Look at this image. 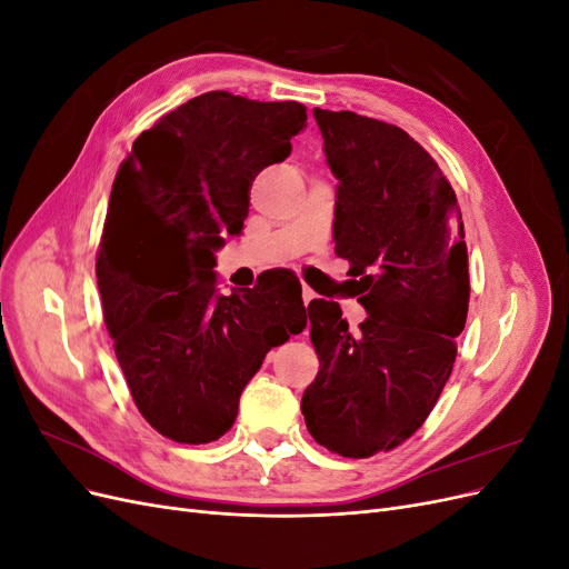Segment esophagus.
<instances>
[{
  "mask_svg": "<svg viewBox=\"0 0 569 569\" xmlns=\"http://www.w3.org/2000/svg\"><path fill=\"white\" fill-rule=\"evenodd\" d=\"M301 297H303V306H308L313 299H318L316 291H313L311 287H306V284H303V289H301Z\"/></svg>",
  "mask_w": 569,
  "mask_h": 569,
  "instance_id": "obj_1",
  "label": "esophagus"
}]
</instances>
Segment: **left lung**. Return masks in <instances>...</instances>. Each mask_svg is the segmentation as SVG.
<instances>
[{
    "label": "left lung",
    "instance_id": "8db88e82",
    "mask_svg": "<svg viewBox=\"0 0 569 569\" xmlns=\"http://www.w3.org/2000/svg\"><path fill=\"white\" fill-rule=\"evenodd\" d=\"M337 178L335 251L368 318L308 303L320 370L301 399L311 437L343 458L403 443L432 412L468 320V247L451 182L401 128L313 109Z\"/></svg>",
    "mask_w": 569,
    "mask_h": 569
}]
</instances>
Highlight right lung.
Instances as JSON below:
<instances>
[{"label": "right lung", "mask_w": 569, "mask_h": 569, "mask_svg": "<svg viewBox=\"0 0 569 569\" xmlns=\"http://www.w3.org/2000/svg\"><path fill=\"white\" fill-rule=\"evenodd\" d=\"M306 118L299 101L206 92L137 137L118 168L97 284L134 406L168 439L226 435L266 353L306 327L291 320L295 278L226 297L213 270L244 228L253 178L289 157Z\"/></svg>", "instance_id": "add662e5"}]
</instances>
